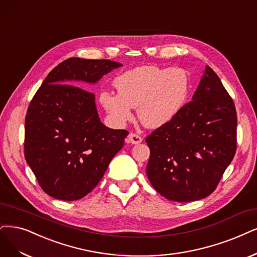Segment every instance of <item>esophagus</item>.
Returning <instances> with one entry per match:
<instances>
[{"instance_id":"34e87169","label":"esophagus","mask_w":257,"mask_h":257,"mask_svg":"<svg viewBox=\"0 0 257 257\" xmlns=\"http://www.w3.org/2000/svg\"><path fill=\"white\" fill-rule=\"evenodd\" d=\"M128 143H131V144H140L142 143V141H143V139H142V137L138 134H135V132H131V134L128 136Z\"/></svg>"}]
</instances>
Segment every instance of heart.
<instances>
[{
    "mask_svg": "<svg viewBox=\"0 0 257 257\" xmlns=\"http://www.w3.org/2000/svg\"><path fill=\"white\" fill-rule=\"evenodd\" d=\"M114 84L117 93L103 90L99 100L118 126L132 118V108L136 107L140 120L146 127L165 125L181 110L189 90L188 77L183 70L156 65L129 70L115 77Z\"/></svg>",
    "mask_w": 257,
    "mask_h": 257,
    "instance_id": "1",
    "label": "heart"
}]
</instances>
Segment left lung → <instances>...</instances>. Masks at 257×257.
Returning <instances> with one entry per match:
<instances>
[{
	"label": "left lung",
	"instance_id": "left-lung-1",
	"mask_svg": "<svg viewBox=\"0 0 257 257\" xmlns=\"http://www.w3.org/2000/svg\"><path fill=\"white\" fill-rule=\"evenodd\" d=\"M237 114L232 97L206 65L193 100L146 138V174L168 200L189 202L211 195L237 147Z\"/></svg>",
	"mask_w": 257,
	"mask_h": 257
}]
</instances>
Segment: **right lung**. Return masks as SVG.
I'll use <instances>...</instances> for the list:
<instances>
[{"mask_svg": "<svg viewBox=\"0 0 257 257\" xmlns=\"http://www.w3.org/2000/svg\"><path fill=\"white\" fill-rule=\"evenodd\" d=\"M119 66L108 59L69 58L34 95L25 116L24 156L49 196L74 201L88 195L123 146L129 132L104 126L94 94L73 85L97 82Z\"/></svg>", "mask_w": 257, "mask_h": 257, "instance_id": "obj_1", "label": "right lung"}]
</instances>
